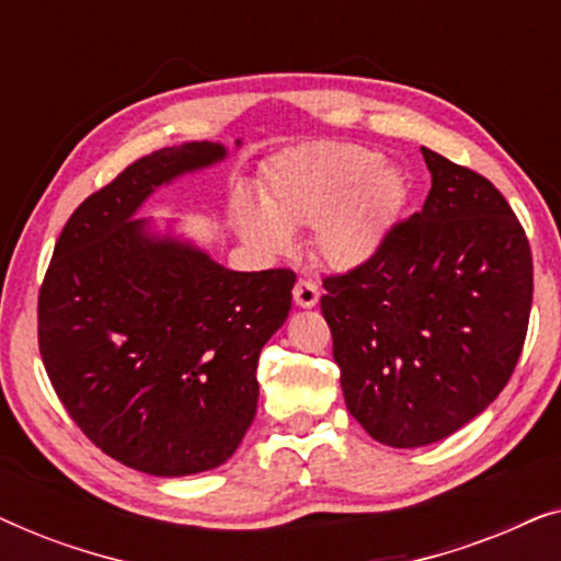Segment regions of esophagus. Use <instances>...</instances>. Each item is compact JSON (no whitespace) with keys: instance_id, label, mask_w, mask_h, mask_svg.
<instances>
[{"instance_id":"1","label":"esophagus","mask_w":561,"mask_h":561,"mask_svg":"<svg viewBox=\"0 0 561 561\" xmlns=\"http://www.w3.org/2000/svg\"><path fill=\"white\" fill-rule=\"evenodd\" d=\"M294 301L301 306V309H311V306L319 304V286L309 278H298L294 288Z\"/></svg>"}]
</instances>
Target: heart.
<instances>
[{"instance_id":"1","label":"heart","mask_w":561,"mask_h":561,"mask_svg":"<svg viewBox=\"0 0 561 561\" xmlns=\"http://www.w3.org/2000/svg\"><path fill=\"white\" fill-rule=\"evenodd\" d=\"M405 183L380 152L357 142L319 140L288 150L267 168L263 204L240 198L234 225L255 248L286 255L296 229H313L319 257L357 267L386 240L401 209Z\"/></svg>"}]
</instances>
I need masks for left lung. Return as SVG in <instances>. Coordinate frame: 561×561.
I'll return each mask as SVG.
<instances>
[{"label": "left lung", "mask_w": 561, "mask_h": 561, "mask_svg": "<svg viewBox=\"0 0 561 561\" xmlns=\"http://www.w3.org/2000/svg\"><path fill=\"white\" fill-rule=\"evenodd\" d=\"M424 209L321 296L344 403L375 442L455 434L508 386L534 298L528 237L485 175L421 148Z\"/></svg>", "instance_id": "obj_1"}]
</instances>
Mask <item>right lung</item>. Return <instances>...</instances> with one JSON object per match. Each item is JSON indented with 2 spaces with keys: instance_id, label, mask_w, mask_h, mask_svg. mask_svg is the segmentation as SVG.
Here are the masks:
<instances>
[{
  "instance_id": "add662e5",
  "label": "right lung",
  "mask_w": 561,
  "mask_h": 561,
  "mask_svg": "<svg viewBox=\"0 0 561 561\" xmlns=\"http://www.w3.org/2000/svg\"><path fill=\"white\" fill-rule=\"evenodd\" d=\"M217 142L127 165L66 221L37 296L53 390L104 455L181 478L214 470L257 411V359L290 311L296 273H237L133 219L175 175L217 163Z\"/></svg>"
}]
</instances>
